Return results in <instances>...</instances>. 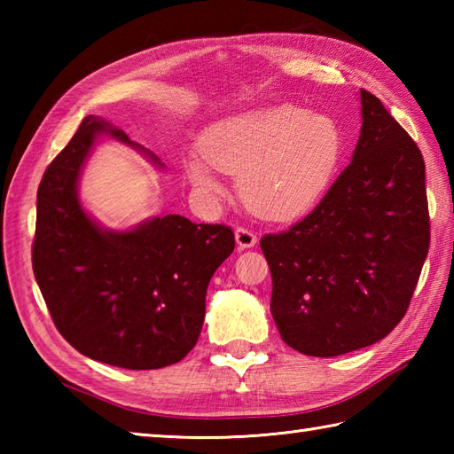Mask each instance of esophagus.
Returning a JSON list of instances; mask_svg holds the SVG:
<instances>
[{
	"label": "esophagus",
	"mask_w": 454,
	"mask_h": 454,
	"mask_svg": "<svg viewBox=\"0 0 454 454\" xmlns=\"http://www.w3.org/2000/svg\"><path fill=\"white\" fill-rule=\"evenodd\" d=\"M236 244H238V249L254 247L257 244V236L252 232V230L238 228L236 230Z\"/></svg>",
	"instance_id": "34e87169"
}]
</instances>
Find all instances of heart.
I'll return each mask as SVG.
<instances>
[{"mask_svg": "<svg viewBox=\"0 0 454 454\" xmlns=\"http://www.w3.org/2000/svg\"><path fill=\"white\" fill-rule=\"evenodd\" d=\"M199 146L200 153L183 158V171L200 197L220 199V171L239 173V191L249 207L269 218H291L316 202L332 181L341 130L324 113L285 103L210 124Z\"/></svg>", "mask_w": 454, "mask_h": 454, "instance_id": "b5f03b06", "label": "heart"}]
</instances>
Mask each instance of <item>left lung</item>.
<instances>
[{
    "label": "left lung",
    "instance_id": "8db88e82",
    "mask_svg": "<svg viewBox=\"0 0 454 454\" xmlns=\"http://www.w3.org/2000/svg\"><path fill=\"white\" fill-rule=\"evenodd\" d=\"M353 160L310 215L262 238L283 341L337 356L387 337L406 314L429 249L426 163L379 98L361 90Z\"/></svg>",
    "mask_w": 454,
    "mask_h": 454
}]
</instances>
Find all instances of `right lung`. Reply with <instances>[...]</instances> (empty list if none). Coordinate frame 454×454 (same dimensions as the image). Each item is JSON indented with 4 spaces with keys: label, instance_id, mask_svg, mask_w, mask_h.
<instances>
[{
    "label": "right lung",
    "instance_id": "1",
    "mask_svg": "<svg viewBox=\"0 0 454 454\" xmlns=\"http://www.w3.org/2000/svg\"><path fill=\"white\" fill-rule=\"evenodd\" d=\"M101 134L163 163L99 117L46 168L36 192L33 271L54 325L93 361L130 371L179 363L195 347L212 275L234 252V232L166 215L109 230L82 207L78 183Z\"/></svg>",
    "mask_w": 454,
    "mask_h": 454
}]
</instances>
